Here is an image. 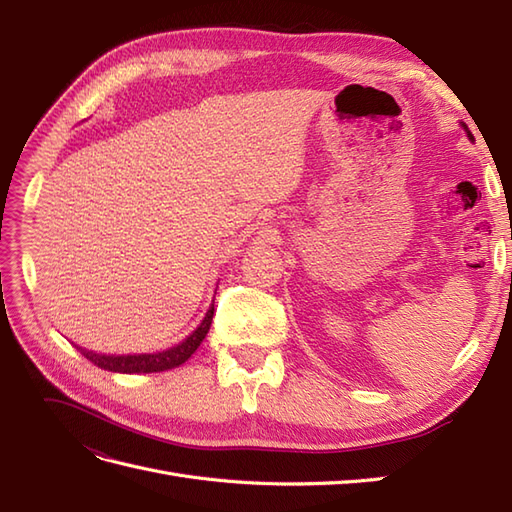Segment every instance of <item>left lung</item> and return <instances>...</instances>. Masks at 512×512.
Wrapping results in <instances>:
<instances>
[{
    "instance_id": "left-lung-1",
    "label": "left lung",
    "mask_w": 512,
    "mask_h": 512,
    "mask_svg": "<svg viewBox=\"0 0 512 512\" xmlns=\"http://www.w3.org/2000/svg\"><path fill=\"white\" fill-rule=\"evenodd\" d=\"M468 134H470V132H468ZM470 138H472V134H470Z\"/></svg>"
}]
</instances>
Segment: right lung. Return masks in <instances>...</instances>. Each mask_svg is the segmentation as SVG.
Here are the masks:
<instances>
[{
	"label": "right lung",
	"instance_id": "right-lung-1",
	"mask_svg": "<svg viewBox=\"0 0 512 512\" xmlns=\"http://www.w3.org/2000/svg\"><path fill=\"white\" fill-rule=\"evenodd\" d=\"M213 320V305L209 307V312L205 316V320L198 324V329L181 342L179 346L164 350V352H156V354H126V356H106V354H96L89 352L85 348L76 346V350H81V354L85 359H89L94 365L108 369V371H119V374H149V371H166L179 367L181 363H185L190 356L196 352V348L203 342L205 335L209 333Z\"/></svg>",
	"mask_w": 512,
	"mask_h": 512
}]
</instances>
